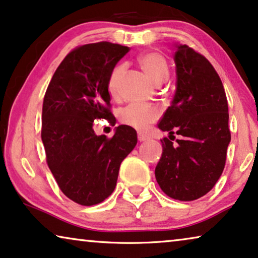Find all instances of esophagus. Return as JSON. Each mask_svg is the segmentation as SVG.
<instances>
[{"instance_id":"obj_1","label":"esophagus","mask_w":258,"mask_h":258,"mask_svg":"<svg viewBox=\"0 0 258 258\" xmlns=\"http://www.w3.org/2000/svg\"><path fill=\"white\" fill-rule=\"evenodd\" d=\"M148 139H149V136H148L147 134L139 133V141H140V142H144V141H147Z\"/></svg>"}]
</instances>
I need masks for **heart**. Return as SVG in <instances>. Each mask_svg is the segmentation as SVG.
<instances>
[{
    "label": "heart",
    "mask_w": 258,
    "mask_h": 258,
    "mask_svg": "<svg viewBox=\"0 0 258 258\" xmlns=\"http://www.w3.org/2000/svg\"><path fill=\"white\" fill-rule=\"evenodd\" d=\"M140 63L151 81L156 84L163 83L169 77V64L167 59L157 51H148L140 57ZM125 70V64L121 63L111 70L108 80V89L111 96L119 95V83ZM161 111L156 105L143 103H130L119 110L118 117L123 124L130 125L137 130H146L156 122Z\"/></svg>",
    "instance_id": "1"
}]
</instances>
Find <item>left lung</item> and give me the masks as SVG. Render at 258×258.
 <instances>
[{
    "instance_id": "left-lung-1",
    "label": "left lung",
    "mask_w": 258,
    "mask_h": 258,
    "mask_svg": "<svg viewBox=\"0 0 258 258\" xmlns=\"http://www.w3.org/2000/svg\"><path fill=\"white\" fill-rule=\"evenodd\" d=\"M177 84L171 105L158 123L169 139L155 169L165 195L194 201L209 192L221 177L231 135L228 101L211 63L186 44H176ZM180 135L177 144L173 134Z\"/></svg>"
}]
</instances>
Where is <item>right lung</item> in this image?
Wrapping results in <instances>:
<instances>
[{
	"label": "right lung",
	"instance_id": "right-lung-1",
	"mask_svg": "<svg viewBox=\"0 0 258 258\" xmlns=\"http://www.w3.org/2000/svg\"><path fill=\"white\" fill-rule=\"evenodd\" d=\"M128 47L110 42L84 44L66 56L45 91L41 137L48 167L62 192L81 206L111 195L119 165L137 143L135 129L118 125L97 136L95 119L114 123L108 80Z\"/></svg>",
	"mask_w": 258,
	"mask_h": 258
}]
</instances>
